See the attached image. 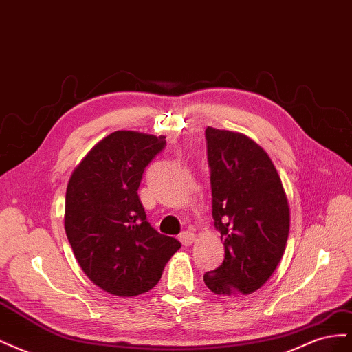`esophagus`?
Masks as SVG:
<instances>
[{
    "label": "esophagus",
    "mask_w": 352,
    "mask_h": 352,
    "mask_svg": "<svg viewBox=\"0 0 352 352\" xmlns=\"http://www.w3.org/2000/svg\"><path fill=\"white\" fill-rule=\"evenodd\" d=\"M179 241L182 242L184 247H189V245H192V242L195 241V235H194L192 232H188V230H186V232L180 233V235H179Z\"/></svg>",
    "instance_id": "1"
}]
</instances>
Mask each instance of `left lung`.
<instances>
[{"instance_id":"1","label":"left lung","mask_w":352,"mask_h":352,"mask_svg":"<svg viewBox=\"0 0 352 352\" xmlns=\"http://www.w3.org/2000/svg\"><path fill=\"white\" fill-rule=\"evenodd\" d=\"M212 219L225 260L204 274L217 295H248L270 279L289 235L291 211L269 154L247 135L207 127Z\"/></svg>"}]
</instances>
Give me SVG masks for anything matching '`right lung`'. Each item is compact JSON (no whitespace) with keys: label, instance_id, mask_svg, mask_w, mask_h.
I'll return each mask as SVG.
<instances>
[{"label":"right lung","instance_id":"right-lung-1","mask_svg":"<svg viewBox=\"0 0 352 352\" xmlns=\"http://www.w3.org/2000/svg\"><path fill=\"white\" fill-rule=\"evenodd\" d=\"M166 136L117 131L95 144L69 179L65 229L92 283L116 296H136L158 283L180 242L158 233L138 195L145 167Z\"/></svg>","mask_w":352,"mask_h":352}]
</instances>
